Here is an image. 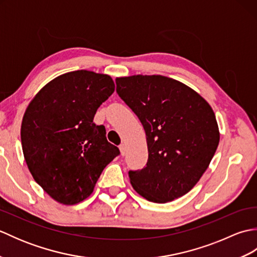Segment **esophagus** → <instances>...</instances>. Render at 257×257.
<instances>
[{
  "label": "esophagus",
  "mask_w": 257,
  "mask_h": 257,
  "mask_svg": "<svg viewBox=\"0 0 257 257\" xmlns=\"http://www.w3.org/2000/svg\"><path fill=\"white\" fill-rule=\"evenodd\" d=\"M119 149H120V152H121V155L124 156L125 155V151H127V150H125V146L123 144H121V145L119 146Z\"/></svg>",
  "instance_id": "obj_1"
}]
</instances>
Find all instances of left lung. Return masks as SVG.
Returning <instances> with one entry per match:
<instances>
[{
	"label": "left lung",
	"mask_w": 257,
	"mask_h": 257,
	"mask_svg": "<svg viewBox=\"0 0 257 257\" xmlns=\"http://www.w3.org/2000/svg\"><path fill=\"white\" fill-rule=\"evenodd\" d=\"M117 94L143 123L148 161L128 172L145 199L166 203L187 194L209 167L220 141L215 114L198 92L161 75L116 79Z\"/></svg>",
	"instance_id": "1"
}]
</instances>
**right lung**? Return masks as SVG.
<instances>
[{"label":"right lung","mask_w":257,"mask_h":257,"mask_svg":"<svg viewBox=\"0 0 257 257\" xmlns=\"http://www.w3.org/2000/svg\"><path fill=\"white\" fill-rule=\"evenodd\" d=\"M114 90L110 76L75 70L37 92L21 127L22 148L35 181L59 203L73 205L92 193L103 169L119 156L97 109Z\"/></svg>","instance_id":"right-lung-1"}]
</instances>
